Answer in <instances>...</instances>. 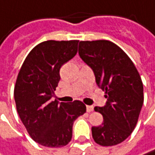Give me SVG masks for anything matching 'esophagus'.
Masks as SVG:
<instances>
[{
    "mask_svg": "<svg viewBox=\"0 0 155 155\" xmlns=\"http://www.w3.org/2000/svg\"><path fill=\"white\" fill-rule=\"evenodd\" d=\"M86 110H87L88 113H91V112L94 111V106L93 105H87L86 106Z\"/></svg>",
    "mask_w": 155,
    "mask_h": 155,
    "instance_id": "34e87169",
    "label": "esophagus"
}]
</instances>
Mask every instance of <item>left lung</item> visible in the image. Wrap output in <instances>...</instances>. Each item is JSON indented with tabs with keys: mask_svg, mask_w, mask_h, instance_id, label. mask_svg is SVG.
Listing matches in <instances>:
<instances>
[{
	"mask_svg": "<svg viewBox=\"0 0 155 155\" xmlns=\"http://www.w3.org/2000/svg\"><path fill=\"white\" fill-rule=\"evenodd\" d=\"M79 55L94 71L107 99L104 107H94L104 123L92 127L93 138L102 146L121 143L134 130L143 104L141 76L128 55L110 41H82Z\"/></svg>",
	"mask_w": 155,
	"mask_h": 155,
	"instance_id": "8db88e82",
	"label": "left lung"
}]
</instances>
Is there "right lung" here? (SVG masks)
<instances>
[{"label":"right lung","instance_id":"1","mask_svg":"<svg viewBox=\"0 0 155 155\" xmlns=\"http://www.w3.org/2000/svg\"><path fill=\"white\" fill-rule=\"evenodd\" d=\"M79 41H46L24 60L14 87L18 114L30 136L46 147H62L72 136L73 122L86 112L81 101H51L61 79L60 69L77 53Z\"/></svg>","mask_w":155,"mask_h":155}]
</instances>
